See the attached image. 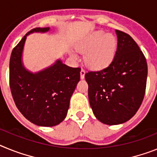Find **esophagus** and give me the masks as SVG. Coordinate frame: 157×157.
<instances>
[{"instance_id":"1","label":"esophagus","mask_w":157,"mask_h":157,"mask_svg":"<svg viewBox=\"0 0 157 157\" xmlns=\"http://www.w3.org/2000/svg\"><path fill=\"white\" fill-rule=\"evenodd\" d=\"M84 75H85V70L84 69H81V70H80V78L84 79Z\"/></svg>"}]
</instances>
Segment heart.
Instances as JSON below:
<instances>
[{
  "label": "heart",
  "instance_id": "b5f03b06",
  "mask_svg": "<svg viewBox=\"0 0 157 157\" xmlns=\"http://www.w3.org/2000/svg\"><path fill=\"white\" fill-rule=\"evenodd\" d=\"M116 38L103 31H94L78 42L76 49L84 53V62L92 69H103L113 62L117 51ZM74 58L77 56L73 54Z\"/></svg>",
  "mask_w": 157,
  "mask_h": 157
}]
</instances>
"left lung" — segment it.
Segmentation results:
<instances>
[{
	"label": "left lung",
	"mask_w": 157,
	"mask_h": 157,
	"mask_svg": "<svg viewBox=\"0 0 157 157\" xmlns=\"http://www.w3.org/2000/svg\"><path fill=\"white\" fill-rule=\"evenodd\" d=\"M115 32L118 46L111 65L84 76L92 111L107 125L126 122L137 113L144 99L148 75L146 59L138 45L128 34Z\"/></svg>",
	"instance_id": "1"
}]
</instances>
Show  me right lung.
<instances>
[{
    "label": "right lung",
    "instance_id": "right-lung-1",
    "mask_svg": "<svg viewBox=\"0 0 157 157\" xmlns=\"http://www.w3.org/2000/svg\"><path fill=\"white\" fill-rule=\"evenodd\" d=\"M49 31L50 28L31 30L14 47L9 62V84L16 107L27 119L40 126H54L65 119L80 78V68L69 67L60 59L38 73L25 69L22 54L27 36Z\"/></svg>",
    "mask_w": 157,
    "mask_h": 157
}]
</instances>
